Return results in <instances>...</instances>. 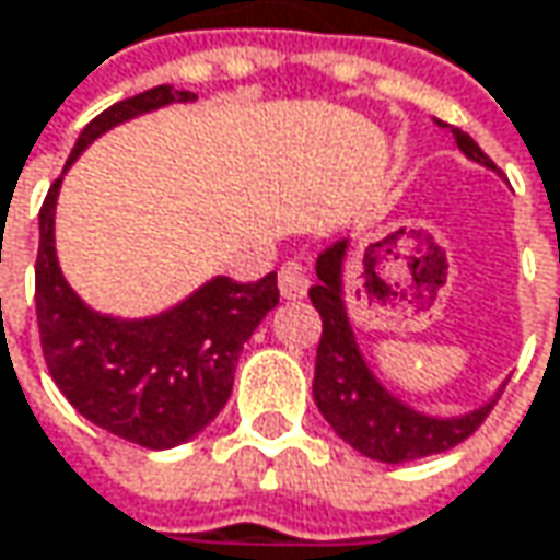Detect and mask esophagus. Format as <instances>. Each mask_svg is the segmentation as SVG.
Returning a JSON list of instances; mask_svg holds the SVG:
<instances>
[{
    "label": "esophagus",
    "mask_w": 560,
    "mask_h": 560,
    "mask_svg": "<svg viewBox=\"0 0 560 560\" xmlns=\"http://www.w3.org/2000/svg\"><path fill=\"white\" fill-rule=\"evenodd\" d=\"M307 272H304V266L298 262V259H288V262H281L279 269V291L281 298H304L307 294Z\"/></svg>",
    "instance_id": "1"
}]
</instances>
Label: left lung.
I'll use <instances>...</instances> for the list:
<instances>
[{"mask_svg":"<svg viewBox=\"0 0 560 560\" xmlns=\"http://www.w3.org/2000/svg\"><path fill=\"white\" fill-rule=\"evenodd\" d=\"M452 133H455L458 150L468 160L497 170L493 160L465 130L452 128ZM346 249H349V243L336 240L332 246L320 253L317 284L307 291L311 304L317 307V314L324 320L320 346H317V365H314V400H317L324 420L355 452H362L365 458H375V462H387V465L417 462V458L455 448L487 420V413L493 410L500 394L490 404L478 407L475 413L452 417V420L417 413L413 407L397 400L372 375L365 355L359 352L355 332L349 327L346 304H342Z\"/></svg>","mask_w":560,"mask_h":560,"instance_id":"8db88e82","label":"left lung"}]
</instances>
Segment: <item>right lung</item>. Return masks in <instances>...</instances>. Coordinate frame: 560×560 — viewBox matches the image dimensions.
<instances>
[{"instance_id": "1", "label": "right lung", "mask_w": 560, "mask_h": 560, "mask_svg": "<svg viewBox=\"0 0 560 560\" xmlns=\"http://www.w3.org/2000/svg\"><path fill=\"white\" fill-rule=\"evenodd\" d=\"M173 85L147 89L92 118L63 170L105 130L191 102ZM57 178L40 205V246L34 262V304L50 378L79 413L143 448H173L198 435L228 404L243 342L279 304L276 272L259 281L218 276L173 311L150 320H118L89 311L67 284L54 249Z\"/></svg>"}]
</instances>
